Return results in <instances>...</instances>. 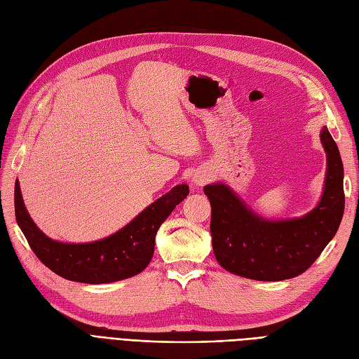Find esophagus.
<instances>
[{"label":"esophagus","mask_w":359,"mask_h":359,"mask_svg":"<svg viewBox=\"0 0 359 359\" xmlns=\"http://www.w3.org/2000/svg\"><path fill=\"white\" fill-rule=\"evenodd\" d=\"M193 182H194V186H198V187H202L205 182H208V175H205V173H196V175L193 177Z\"/></svg>","instance_id":"esophagus-1"}]
</instances>
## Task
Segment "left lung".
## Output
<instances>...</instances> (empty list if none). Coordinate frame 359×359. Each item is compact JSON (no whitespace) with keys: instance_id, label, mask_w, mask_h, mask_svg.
Instances as JSON below:
<instances>
[{"instance_id":"8db88e82","label":"left lung","mask_w":359,"mask_h":359,"mask_svg":"<svg viewBox=\"0 0 359 359\" xmlns=\"http://www.w3.org/2000/svg\"><path fill=\"white\" fill-rule=\"evenodd\" d=\"M327 178L316 208L290 220H266L250 210L226 184L203 191L211 202V236L217 262L232 274L280 281L307 271L337 233L344 211L343 163L328 128L320 132Z\"/></svg>"}]
</instances>
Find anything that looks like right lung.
<instances>
[{
	"instance_id": "right-lung-1",
	"label": "right lung",
	"mask_w": 359,
	"mask_h": 359,
	"mask_svg": "<svg viewBox=\"0 0 359 359\" xmlns=\"http://www.w3.org/2000/svg\"><path fill=\"white\" fill-rule=\"evenodd\" d=\"M187 194L186 184L173 187L123 229L103 240L85 244L53 241L43 233L25 208L18 180L15 182V214L31 250L50 271L72 281L102 285L142 273L153 259L158 227Z\"/></svg>"
}]
</instances>
